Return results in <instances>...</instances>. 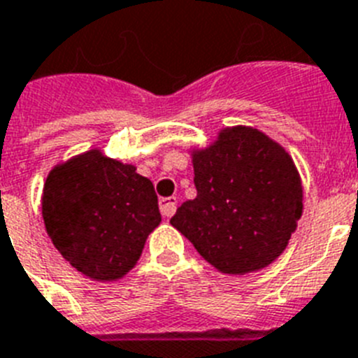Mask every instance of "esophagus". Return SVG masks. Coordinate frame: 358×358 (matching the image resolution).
I'll list each match as a JSON object with an SVG mask.
<instances>
[{
	"instance_id": "esophagus-1",
	"label": "esophagus",
	"mask_w": 358,
	"mask_h": 358,
	"mask_svg": "<svg viewBox=\"0 0 358 358\" xmlns=\"http://www.w3.org/2000/svg\"><path fill=\"white\" fill-rule=\"evenodd\" d=\"M159 208L164 217H172L176 213L177 208V197H164V199L159 201Z\"/></svg>"
}]
</instances>
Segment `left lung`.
I'll use <instances>...</instances> for the list:
<instances>
[{"instance_id":"1","label":"left lung","mask_w":358,"mask_h":358,"mask_svg":"<svg viewBox=\"0 0 358 358\" xmlns=\"http://www.w3.org/2000/svg\"><path fill=\"white\" fill-rule=\"evenodd\" d=\"M197 197L170 219L203 259L244 275L279 257L302 213V186L286 150L255 128H226L194 152Z\"/></svg>"}]
</instances>
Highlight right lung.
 Instances as JSON below:
<instances>
[{
    "label": "right lung",
    "mask_w": 358,
    "mask_h": 358,
    "mask_svg": "<svg viewBox=\"0 0 358 358\" xmlns=\"http://www.w3.org/2000/svg\"><path fill=\"white\" fill-rule=\"evenodd\" d=\"M41 204L57 252L96 280H115L132 270L161 222L152 181L99 150L54 168Z\"/></svg>",
    "instance_id": "right-lung-1"
}]
</instances>
